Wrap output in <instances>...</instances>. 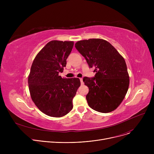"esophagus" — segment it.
Instances as JSON below:
<instances>
[{
  "instance_id": "34e87169",
  "label": "esophagus",
  "mask_w": 154,
  "mask_h": 154,
  "mask_svg": "<svg viewBox=\"0 0 154 154\" xmlns=\"http://www.w3.org/2000/svg\"><path fill=\"white\" fill-rule=\"evenodd\" d=\"M80 82H81V84H82V85H83V84H84L83 79H82V78H80Z\"/></svg>"
}]
</instances>
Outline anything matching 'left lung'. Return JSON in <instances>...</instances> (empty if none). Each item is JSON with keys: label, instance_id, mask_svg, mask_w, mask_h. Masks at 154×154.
Here are the masks:
<instances>
[{"label": "left lung", "instance_id": "obj_1", "mask_svg": "<svg viewBox=\"0 0 154 154\" xmlns=\"http://www.w3.org/2000/svg\"><path fill=\"white\" fill-rule=\"evenodd\" d=\"M75 47L96 72L94 77L83 79L89 90L86 95L88 106L102 113L114 110L124 100L129 86L123 57L109 42L100 38L80 40Z\"/></svg>", "mask_w": 154, "mask_h": 154}]
</instances>
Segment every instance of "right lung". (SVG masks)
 Listing matches in <instances>:
<instances>
[{
    "label": "right lung",
    "instance_id": "1",
    "mask_svg": "<svg viewBox=\"0 0 154 154\" xmlns=\"http://www.w3.org/2000/svg\"><path fill=\"white\" fill-rule=\"evenodd\" d=\"M74 42L52 40L40 51L32 64L28 77L31 98L45 114L61 117L72 109V100L80 85L79 78L59 75L66 66Z\"/></svg>",
    "mask_w": 154,
    "mask_h": 154
}]
</instances>
